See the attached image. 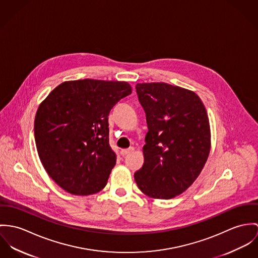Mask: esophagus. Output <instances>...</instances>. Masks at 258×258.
Here are the masks:
<instances>
[{
	"label": "esophagus",
	"mask_w": 258,
	"mask_h": 258,
	"mask_svg": "<svg viewBox=\"0 0 258 258\" xmlns=\"http://www.w3.org/2000/svg\"><path fill=\"white\" fill-rule=\"evenodd\" d=\"M134 150H135L134 147H130V148H126V149H121V150H120V154H121L122 156H124V155H126V154L133 152Z\"/></svg>",
	"instance_id": "1"
}]
</instances>
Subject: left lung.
<instances>
[{"instance_id": "left-lung-1", "label": "left lung", "mask_w": 258, "mask_h": 258, "mask_svg": "<svg viewBox=\"0 0 258 258\" xmlns=\"http://www.w3.org/2000/svg\"><path fill=\"white\" fill-rule=\"evenodd\" d=\"M139 100L148 132L143 167L135 173L140 190L167 200L186 191L198 178L211 150V128L199 96L163 82L139 83Z\"/></svg>"}]
</instances>
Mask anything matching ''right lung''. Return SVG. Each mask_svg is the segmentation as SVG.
<instances>
[{
  "mask_svg": "<svg viewBox=\"0 0 258 258\" xmlns=\"http://www.w3.org/2000/svg\"><path fill=\"white\" fill-rule=\"evenodd\" d=\"M132 94L123 81H66L39 105L34 139L39 159L66 192L86 196L107 185L116 156L109 143L108 116Z\"/></svg>",
  "mask_w": 258,
  "mask_h": 258,
  "instance_id": "right-lung-1",
  "label": "right lung"
}]
</instances>
